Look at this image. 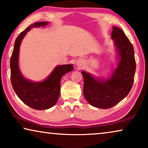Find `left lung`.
Returning <instances> with one entry per match:
<instances>
[{"label":"left lung","instance_id":"8db88e82","mask_svg":"<svg viewBox=\"0 0 148 148\" xmlns=\"http://www.w3.org/2000/svg\"><path fill=\"white\" fill-rule=\"evenodd\" d=\"M111 38L114 40L120 60L110 77L96 79L86 71L82 72L85 98L96 108L106 109L115 106L129 94L134 82L136 62L132 44L119 27H113Z\"/></svg>","mask_w":148,"mask_h":148}]
</instances>
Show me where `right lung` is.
<instances>
[{
  "instance_id": "add662e5",
  "label": "right lung",
  "mask_w": 148,
  "mask_h": 148,
  "mask_svg": "<svg viewBox=\"0 0 148 148\" xmlns=\"http://www.w3.org/2000/svg\"><path fill=\"white\" fill-rule=\"evenodd\" d=\"M48 22H36L30 25L20 33L14 44L11 57V81L16 94L23 103L36 110H44L51 108L57 102L60 90V79L66 73L73 70V64H64L56 66L51 74L42 82H33L25 79L18 66L19 46L21 40L32 27L45 26Z\"/></svg>"
}]
</instances>
